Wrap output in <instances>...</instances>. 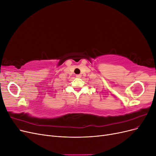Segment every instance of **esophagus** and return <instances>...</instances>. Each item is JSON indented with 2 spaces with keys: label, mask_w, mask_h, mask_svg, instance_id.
I'll list each match as a JSON object with an SVG mask.
<instances>
[{
  "label": "esophagus",
  "mask_w": 156,
  "mask_h": 156,
  "mask_svg": "<svg viewBox=\"0 0 156 156\" xmlns=\"http://www.w3.org/2000/svg\"><path fill=\"white\" fill-rule=\"evenodd\" d=\"M76 77H77V78H81V75H80V74L76 75Z\"/></svg>",
  "instance_id": "34e87169"
}]
</instances>
